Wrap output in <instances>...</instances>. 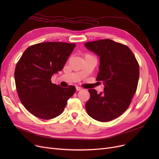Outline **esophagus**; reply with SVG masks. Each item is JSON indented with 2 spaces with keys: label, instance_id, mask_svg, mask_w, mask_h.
Listing matches in <instances>:
<instances>
[{
  "label": "esophagus",
  "instance_id": "esophagus-1",
  "mask_svg": "<svg viewBox=\"0 0 159 159\" xmlns=\"http://www.w3.org/2000/svg\"><path fill=\"white\" fill-rule=\"evenodd\" d=\"M76 89H77V91H81V90H82V88H80L79 86H77L76 87Z\"/></svg>",
  "mask_w": 159,
  "mask_h": 159
}]
</instances>
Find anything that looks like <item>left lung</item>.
<instances>
[{"label": "left lung", "instance_id": "1", "mask_svg": "<svg viewBox=\"0 0 159 159\" xmlns=\"http://www.w3.org/2000/svg\"><path fill=\"white\" fill-rule=\"evenodd\" d=\"M100 58L98 81L104 85L99 94L89 89L90 98L86 110L91 118L108 122L119 117L129 107L137 90L139 66L135 57L126 46L110 39L88 42L84 44Z\"/></svg>", "mask_w": 159, "mask_h": 159}]
</instances>
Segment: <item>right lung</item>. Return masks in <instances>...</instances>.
I'll use <instances>...</instances> for the list:
<instances>
[{
    "label": "right lung",
    "mask_w": 159,
    "mask_h": 159,
    "mask_svg": "<svg viewBox=\"0 0 159 159\" xmlns=\"http://www.w3.org/2000/svg\"><path fill=\"white\" fill-rule=\"evenodd\" d=\"M75 46L57 42L37 44L25 50L16 64L14 75L20 102L37 117L48 120L60 115L76 91L73 86L62 88L51 81Z\"/></svg>",
    "instance_id": "add662e5"
}]
</instances>
